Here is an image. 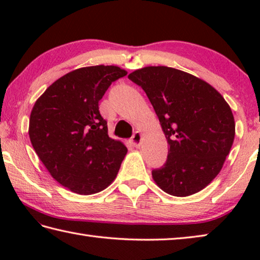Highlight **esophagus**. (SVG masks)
<instances>
[{"label": "esophagus", "mask_w": 260, "mask_h": 260, "mask_svg": "<svg viewBox=\"0 0 260 260\" xmlns=\"http://www.w3.org/2000/svg\"><path fill=\"white\" fill-rule=\"evenodd\" d=\"M141 141H142V134H141L140 132H136V133H134V135L132 136V139H131V142L134 147H140Z\"/></svg>", "instance_id": "esophagus-1"}]
</instances>
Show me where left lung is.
<instances>
[{"mask_svg":"<svg viewBox=\"0 0 260 260\" xmlns=\"http://www.w3.org/2000/svg\"><path fill=\"white\" fill-rule=\"evenodd\" d=\"M142 87L169 143L165 165L152 171L161 190L177 197L204 189L221 171L235 138V121L222 95L202 79L167 67L128 74Z\"/></svg>","mask_w":260,"mask_h":260,"instance_id":"1","label":"left lung"}]
</instances>
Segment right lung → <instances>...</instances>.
Listing matches in <instances>:
<instances>
[{
	"instance_id": "right-lung-1",
	"label": "right lung",
	"mask_w": 260,
	"mask_h": 260,
	"mask_svg": "<svg viewBox=\"0 0 260 260\" xmlns=\"http://www.w3.org/2000/svg\"><path fill=\"white\" fill-rule=\"evenodd\" d=\"M127 71L114 65L77 69L37 100L29 117L30 143L48 172L79 195H93L116 179L126 146L108 134L99 101Z\"/></svg>"
}]
</instances>
